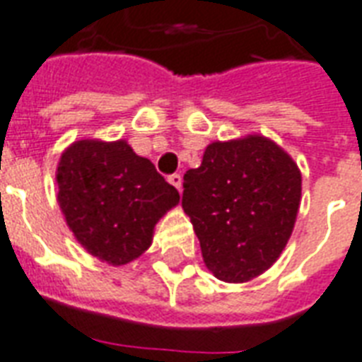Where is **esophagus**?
I'll return each instance as SVG.
<instances>
[{"label": "esophagus", "mask_w": 362, "mask_h": 362, "mask_svg": "<svg viewBox=\"0 0 362 362\" xmlns=\"http://www.w3.org/2000/svg\"><path fill=\"white\" fill-rule=\"evenodd\" d=\"M168 182H170V184H173L174 188L178 189V192H182V176L180 174H170V176H168Z\"/></svg>", "instance_id": "obj_1"}]
</instances>
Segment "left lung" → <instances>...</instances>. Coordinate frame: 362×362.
Here are the masks:
<instances>
[{
  "label": "left lung",
  "mask_w": 362,
  "mask_h": 362,
  "mask_svg": "<svg viewBox=\"0 0 362 362\" xmlns=\"http://www.w3.org/2000/svg\"><path fill=\"white\" fill-rule=\"evenodd\" d=\"M299 199V168L261 136L215 141L202 167L184 174L182 209L207 269L224 282H247L276 261L290 240Z\"/></svg>",
  "instance_id": "1"
}]
</instances>
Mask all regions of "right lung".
<instances>
[{"label":"right lung","instance_id":"right-lung-1","mask_svg":"<svg viewBox=\"0 0 362 362\" xmlns=\"http://www.w3.org/2000/svg\"><path fill=\"white\" fill-rule=\"evenodd\" d=\"M57 202L88 253L127 264L151 243L160 216L180 194L127 141L82 140L61 155Z\"/></svg>","mask_w":362,"mask_h":362}]
</instances>
